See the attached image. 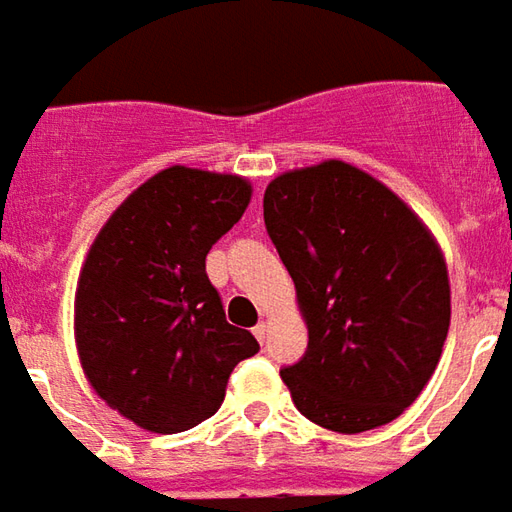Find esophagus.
Wrapping results in <instances>:
<instances>
[{"instance_id":"obj_1","label":"esophagus","mask_w":512,"mask_h":512,"mask_svg":"<svg viewBox=\"0 0 512 512\" xmlns=\"http://www.w3.org/2000/svg\"><path fill=\"white\" fill-rule=\"evenodd\" d=\"M253 335H256V341H259V344H264V338H267V324L259 321V324L253 327Z\"/></svg>"}]
</instances>
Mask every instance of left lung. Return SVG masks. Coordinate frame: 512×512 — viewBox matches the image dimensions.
<instances>
[{
  "label": "left lung",
  "instance_id": "obj_1",
  "mask_svg": "<svg viewBox=\"0 0 512 512\" xmlns=\"http://www.w3.org/2000/svg\"><path fill=\"white\" fill-rule=\"evenodd\" d=\"M264 225L310 332L304 358L281 369L298 411L338 434L397 420L448 338L437 239L394 191L344 160L279 174L264 191Z\"/></svg>",
  "mask_w": 512,
  "mask_h": 512
}]
</instances>
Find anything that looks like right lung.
Wrapping results in <instances>:
<instances>
[{
  "instance_id": "1",
  "label": "right lung",
  "mask_w": 512,
  "mask_h": 512,
  "mask_svg": "<svg viewBox=\"0 0 512 512\" xmlns=\"http://www.w3.org/2000/svg\"><path fill=\"white\" fill-rule=\"evenodd\" d=\"M250 202L236 174L171 166L106 219L75 290V346L106 406L154 434L216 414L239 360L259 352L225 321L205 256Z\"/></svg>"
}]
</instances>
